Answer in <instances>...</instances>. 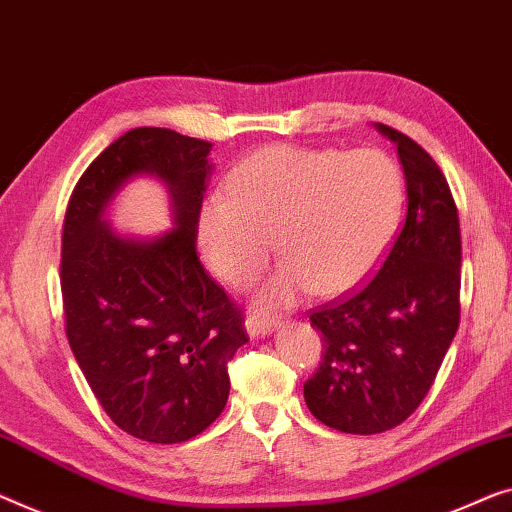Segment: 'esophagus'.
Wrapping results in <instances>:
<instances>
[{
  "mask_svg": "<svg viewBox=\"0 0 512 512\" xmlns=\"http://www.w3.org/2000/svg\"><path fill=\"white\" fill-rule=\"evenodd\" d=\"M276 324H278L276 317H266V315H259V312H253V315L248 317L246 329L250 335H253V338H259V335L271 333Z\"/></svg>",
  "mask_w": 512,
  "mask_h": 512,
  "instance_id": "34e87169",
  "label": "esophagus"
}]
</instances>
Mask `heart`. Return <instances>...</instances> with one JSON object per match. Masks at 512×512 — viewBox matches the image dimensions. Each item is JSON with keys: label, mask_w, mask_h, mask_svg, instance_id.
<instances>
[{"label": "heart", "mask_w": 512, "mask_h": 512, "mask_svg": "<svg viewBox=\"0 0 512 512\" xmlns=\"http://www.w3.org/2000/svg\"><path fill=\"white\" fill-rule=\"evenodd\" d=\"M404 211L400 165L379 149L273 144L241 160L227 195L202 202L197 239L209 269L246 287L276 253L285 257L262 301L289 305L315 289L345 294L384 259Z\"/></svg>", "instance_id": "heart-1"}]
</instances>
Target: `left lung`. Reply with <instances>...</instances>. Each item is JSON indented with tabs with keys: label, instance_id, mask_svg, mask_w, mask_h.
Returning a JSON list of instances; mask_svg holds the SVG:
<instances>
[{
	"label": "left lung",
	"instance_id": "8db88e82",
	"mask_svg": "<svg viewBox=\"0 0 512 512\" xmlns=\"http://www.w3.org/2000/svg\"><path fill=\"white\" fill-rule=\"evenodd\" d=\"M407 179V220L368 285L310 312L324 354L303 384L312 416L377 434L414 414L460 326V216L432 156L391 126Z\"/></svg>",
	"mask_w": 512,
	"mask_h": 512
}]
</instances>
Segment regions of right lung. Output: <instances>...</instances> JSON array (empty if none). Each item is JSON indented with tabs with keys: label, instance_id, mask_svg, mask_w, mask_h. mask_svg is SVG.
Instances as JSON below:
<instances>
[{
	"label": "right lung",
	"instance_id": "1",
	"mask_svg": "<svg viewBox=\"0 0 512 512\" xmlns=\"http://www.w3.org/2000/svg\"><path fill=\"white\" fill-rule=\"evenodd\" d=\"M211 142L133 128L75 183L61 232L66 338L112 423L149 444H181L216 421L230 365L248 342L243 310L197 257ZM135 173L171 188L177 228L158 240L117 237L100 218Z\"/></svg>",
	"mask_w": 512,
	"mask_h": 512
}]
</instances>
